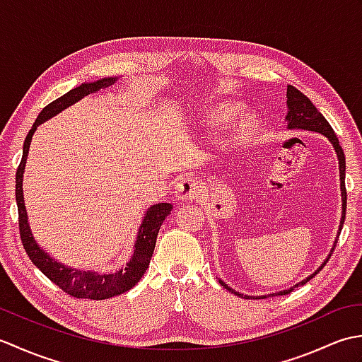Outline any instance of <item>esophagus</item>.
<instances>
[{
    "label": "esophagus",
    "instance_id": "esophagus-1",
    "mask_svg": "<svg viewBox=\"0 0 362 362\" xmlns=\"http://www.w3.org/2000/svg\"><path fill=\"white\" fill-rule=\"evenodd\" d=\"M199 194V182L193 177H183L175 187L177 201H193Z\"/></svg>",
    "mask_w": 362,
    "mask_h": 362
}]
</instances>
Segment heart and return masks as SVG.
Wrapping results in <instances>:
<instances>
[{
  "label": "heart",
  "instance_id": "obj_1",
  "mask_svg": "<svg viewBox=\"0 0 362 362\" xmlns=\"http://www.w3.org/2000/svg\"><path fill=\"white\" fill-rule=\"evenodd\" d=\"M241 117H243L241 104L226 101V103H219L216 105H213L211 109L206 112L205 122L210 127L222 129V127L230 126L233 121H236ZM253 130H255V121H253L252 118H243L240 121V124H238L235 129L236 140L245 141L253 134Z\"/></svg>",
  "mask_w": 362,
  "mask_h": 362
}]
</instances>
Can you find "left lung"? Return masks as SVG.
Returning <instances> with one entry per match:
<instances>
[{
    "label": "left lung",
    "instance_id": "left-lung-1",
    "mask_svg": "<svg viewBox=\"0 0 362 362\" xmlns=\"http://www.w3.org/2000/svg\"><path fill=\"white\" fill-rule=\"evenodd\" d=\"M286 107H288V113H286V129L289 130H308V132H316L324 135L327 140L332 143V146L334 148V152L337 156V161H339V180H341V197H342V216H341V222H339V230H337V236L333 243V247L329 250L328 257L324 259V263H322L316 271H314L311 275L306 276V279L300 280L298 283H296L294 286H291L288 289H283L279 292H274V294H264V296H247V294H241V292L235 291L233 288H230L226 281H222L219 279V283L224 286L228 292H232V294L238 296V297H243V298H266L269 296H284V294H289V292L297 288L298 284H305L306 281H310L314 275H316L322 267L327 264V261L332 257V253L336 247V243H337V238L341 235V230L344 226V219H345V206H347V191H345V156H344V151L339 146V140H337V136L334 134V130L329 126V122L325 119L324 115H322L314 104L310 101L308 98H306L302 91H298L296 87L288 86L286 90Z\"/></svg>",
    "mask_w": 362,
    "mask_h": 362
}]
</instances>
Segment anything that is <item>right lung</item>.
Listing matches in <instances>:
<instances>
[{"mask_svg": "<svg viewBox=\"0 0 362 362\" xmlns=\"http://www.w3.org/2000/svg\"><path fill=\"white\" fill-rule=\"evenodd\" d=\"M118 78H103L95 82H83L79 87L68 91L64 96H60L56 101L48 104L45 109L38 113V117L30 127L29 134L23 144V157L20 166L17 169V177H15V199H17L18 206V224H20V236L21 243L25 245V250L30 261L40 269V271L48 276V279L56 283L57 286L66 294L76 298H90V300H104L115 296L124 294L130 288L140 281L144 275L146 269L151 263V257L156 249V241L160 226L163 224L168 214H171L173 205L161 202L151 205L148 211L144 213V218L138 227L136 238L134 243L132 257L126 263V266L119 267L115 272H96V271H82V269H74L66 266L60 261L54 259L48 252L37 244L35 238L30 232L28 211L25 206V196H23V174H25L26 160L29 153V146L33 141V135L35 134L37 127L43 124L45 121L56 117L60 112H64L68 107H71L82 98L90 93H96L101 88H107L113 86Z\"/></svg>", "mask_w": 362, "mask_h": 362, "instance_id": "add662e5", "label": "right lung"}]
</instances>
